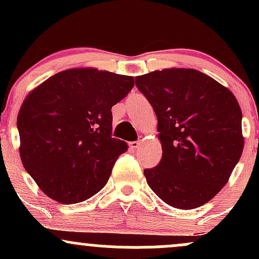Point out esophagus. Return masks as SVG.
Returning <instances> with one entry per match:
<instances>
[{
  "instance_id": "1",
  "label": "esophagus",
  "mask_w": 259,
  "mask_h": 259,
  "mask_svg": "<svg viewBox=\"0 0 259 259\" xmlns=\"http://www.w3.org/2000/svg\"><path fill=\"white\" fill-rule=\"evenodd\" d=\"M140 144H141V141H132L129 144V146L133 148V150H136L140 146Z\"/></svg>"
}]
</instances>
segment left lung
Segmentation results:
<instances>
[{
    "label": "left lung",
    "instance_id": "left-lung-1",
    "mask_svg": "<svg viewBox=\"0 0 259 259\" xmlns=\"http://www.w3.org/2000/svg\"><path fill=\"white\" fill-rule=\"evenodd\" d=\"M158 120L162 159L145 169L148 186L180 209L207 203L228 183L243 150L242 113L229 89L196 69L136 76Z\"/></svg>",
    "mask_w": 259,
    "mask_h": 259
}]
</instances>
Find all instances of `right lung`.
Instances as JSON below:
<instances>
[{
    "instance_id": "obj_1",
    "label": "right lung",
    "mask_w": 259,
    "mask_h": 259,
    "mask_svg": "<svg viewBox=\"0 0 259 259\" xmlns=\"http://www.w3.org/2000/svg\"><path fill=\"white\" fill-rule=\"evenodd\" d=\"M133 88V76L75 68L28 95L17 119L19 153L44 194L59 203H78L106 185L127 150L112 138V107Z\"/></svg>"
}]
</instances>
